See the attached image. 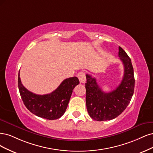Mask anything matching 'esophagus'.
<instances>
[{"label": "esophagus", "mask_w": 153, "mask_h": 153, "mask_svg": "<svg viewBox=\"0 0 153 153\" xmlns=\"http://www.w3.org/2000/svg\"><path fill=\"white\" fill-rule=\"evenodd\" d=\"M77 77L81 83H85L86 82V75L84 72H79L77 74Z\"/></svg>", "instance_id": "esophagus-1"}]
</instances>
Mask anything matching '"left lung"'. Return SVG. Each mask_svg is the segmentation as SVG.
<instances>
[{"label":"left lung","mask_w":153,"mask_h":153,"mask_svg":"<svg viewBox=\"0 0 153 153\" xmlns=\"http://www.w3.org/2000/svg\"><path fill=\"white\" fill-rule=\"evenodd\" d=\"M118 56L124 65V76L116 90L105 93L95 78L86 74V103L88 114L98 121L114 119L125 110L134 94L135 78L131 59L120 46Z\"/></svg>","instance_id":"1"}]
</instances>
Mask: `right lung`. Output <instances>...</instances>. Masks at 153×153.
<instances>
[{
  "label": "right lung",
  "mask_w": 153,
  "mask_h": 153,
  "mask_svg": "<svg viewBox=\"0 0 153 153\" xmlns=\"http://www.w3.org/2000/svg\"><path fill=\"white\" fill-rule=\"evenodd\" d=\"M18 88L23 103L35 115L46 120H54L65 113L74 88L79 83L77 77L63 80L56 89L46 95H37L25 88L18 73Z\"/></svg>",
  "instance_id": "obj_1"
}]
</instances>
